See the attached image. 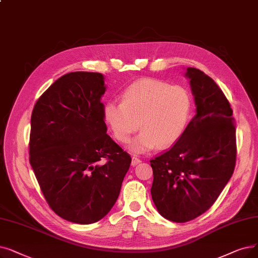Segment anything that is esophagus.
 I'll return each mask as SVG.
<instances>
[{"label": "esophagus", "instance_id": "esophagus-1", "mask_svg": "<svg viewBox=\"0 0 258 258\" xmlns=\"http://www.w3.org/2000/svg\"><path fill=\"white\" fill-rule=\"evenodd\" d=\"M140 162H141V160H140L139 158H137L136 156H133V157H132V165H133V166L137 165V164L140 163Z\"/></svg>", "mask_w": 258, "mask_h": 258}]
</instances>
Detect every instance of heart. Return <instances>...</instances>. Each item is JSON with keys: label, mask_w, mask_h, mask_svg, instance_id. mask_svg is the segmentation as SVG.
Listing matches in <instances>:
<instances>
[{"label": "heart", "mask_w": 258, "mask_h": 258, "mask_svg": "<svg viewBox=\"0 0 258 258\" xmlns=\"http://www.w3.org/2000/svg\"><path fill=\"white\" fill-rule=\"evenodd\" d=\"M192 97L186 88L142 79L122 94V102L108 101L103 118L115 139L126 143L139 127L142 130L130 144L135 153L167 148L180 138L192 111Z\"/></svg>", "instance_id": "obj_1"}]
</instances>
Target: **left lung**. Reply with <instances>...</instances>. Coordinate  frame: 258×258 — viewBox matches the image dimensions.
<instances>
[{"label":"left lung","instance_id":"8db88e82","mask_svg":"<svg viewBox=\"0 0 258 258\" xmlns=\"http://www.w3.org/2000/svg\"><path fill=\"white\" fill-rule=\"evenodd\" d=\"M196 115L169 150L152 159L151 194L164 218L186 222L209 210L236 162V130L227 97L214 80L187 67Z\"/></svg>","mask_w":258,"mask_h":258}]
</instances>
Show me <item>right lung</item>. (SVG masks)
Returning <instances> with one entry per match:
<instances>
[{
  "label": "right lung",
  "mask_w": 258,
  "mask_h": 258,
  "mask_svg": "<svg viewBox=\"0 0 258 258\" xmlns=\"http://www.w3.org/2000/svg\"><path fill=\"white\" fill-rule=\"evenodd\" d=\"M105 89L102 74H66L31 114L29 162L41 191L55 214L80 225L113 208L132 161L106 134Z\"/></svg>",
  "instance_id": "obj_1"
}]
</instances>
